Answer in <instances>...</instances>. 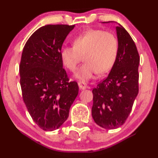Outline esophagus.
<instances>
[{
    "mask_svg": "<svg viewBox=\"0 0 158 158\" xmlns=\"http://www.w3.org/2000/svg\"><path fill=\"white\" fill-rule=\"evenodd\" d=\"M78 85H79V88H80L81 90H85L86 89V88H88V85H87L86 83L83 82V81H79V82L78 83Z\"/></svg>",
    "mask_w": 158,
    "mask_h": 158,
    "instance_id": "1",
    "label": "esophagus"
}]
</instances>
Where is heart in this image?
Segmentation results:
<instances>
[{"label":"heart","mask_w":158,"mask_h":158,"mask_svg":"<svg viewBox=\"0 0 158 158\" xmlns=\"http://www.w3.org/2000/svg\"><path fill=\"white\" fill-rule=\"evenodd\" d=\"M73 47L64 46L60 50L63 64L70 71H75L81 56V65L75 77L81 81L94 79L98 72L105 73L114 66L118 54V41L113 34L101 30H88L74 38Z\"/></svg>","instance_id":"obj_1"}]
</instances>
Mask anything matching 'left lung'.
I'll return each instance as SVG.
<instances>
[{
  "mask_svg": "<svg viewBox=\"0 0 158 158\" xmlns=\"http://www.w3.org/2000/svg\"><path fill=\"white\" fill-rule=\"evenodd\" d=\"M116 31L117 59L108 77L92 90V117L98 126L106 129H115L124 124L139 91V56L137 47L123 26L119 24Z\"/></svg>",
  "mask_w": 158,
  "mask_h": 158,
  "instance_id": "obj_1",
  "label": "left lung"
}]
</instances>
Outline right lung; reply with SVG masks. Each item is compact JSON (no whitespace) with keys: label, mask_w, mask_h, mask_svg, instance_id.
<instances>
[{"label":"right lung","mask_w":158,"mask_h":158,"mask_svg":"<svg viewBox=\"0 0 158 158\" xmlns=\"http://www.w3.org/2000/svg\"><path fill=\"white\" fill-rule=\"evenodd\" d=\"M75 25H46L29 38L20 63L23 102L41 129L54 131L64 123L79 93L77 81H69L60 50Z\"/></svg>","instance_id":"right-lung-1"}]
</instances>
